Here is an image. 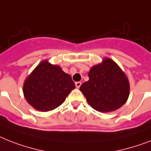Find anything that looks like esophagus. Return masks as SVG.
I'll list each match as a JSON object with an SVG mask.
<instances>
[{
    "mask_svg": "<svg viewBox=\"0 0 151 151\" xmlns=\"http://www.w3.org/2000/svg\"><path fill=\"white\" fill-rule=\"evenodd\" d=\"M75 84H76V88H78H78L80 87L82 83H81V82H76V83H75Z\"/></svg>",
    "mask_w": 151,
    "mask_h": 151,
    "instance_id": "esophagus-1",
    "label": "esophagus"
}]
</instances>
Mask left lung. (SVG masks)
<instances>
[{
	"label": "left lung",
	"instance_id": "obj_1",
	"mask_svg": "<svg viewBox=\"0 0 151 151\" xmlns=\"http://www.w3.org/2000/svg\"><path fill=\"white\" fill-rule=\"evenodd\" d=\"M89 81L83 83L81 92L93 109L108 113L119 109L129 94L127 77L114 61L106 58L90 68Z\"/></svg>",
	"mask_w": 151,
	"mask_h": 151
}]
</instances>
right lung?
Returning a JSON list of instances; mask_svg holds the SVG:
<instances>
[{"instance_id": "obj_1", "label": "right lung", "mask_w": 151, "mask_h": 151, "mask_svg": "<svg viewBox=\"0 0 151 151\" xmlns=\"http://www.w3.org/2000/svg\"><path fill=\"white\" fill-rule=\"evenodd\" d=\"M75 87L70 75L44 60L26 78L23 93L32 107L47 112L59 106Z\"/></svg>"}]
</instances>
